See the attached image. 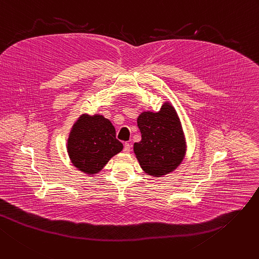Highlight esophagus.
<instances>
[{
    "label": "esophagus",
    "mask_w": 259,
    "mask_h": 259,
    "mask_svg": "<svg viewBox=\"0 0 259 259\" xmlns=\"http://www.w3.org/2000/svg\"><path fill=\"white\" fill-rule=\"evenodd\" d=\"M130 151H131V145L128 144V143H126V144L124 145V152H125V153H129Z\"/></svg>",
    "instance_id": "34e87169"
}]
</instances>
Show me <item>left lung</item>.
<instances>
[{
  "mask_svg": "<svg viewBox=\"0 0 259 259\" xmlns=\"http://www.w3.org/2000/svg\"><path fill=\"white\" fill-rule=\"evenodd\" d=\"M142 141L134 144V153L146 173L161 176L175 169L185 152L179 117L168 104L157 113L143 112L137 118Z\"/></svg>",
  "mask_w": 259,
  "mask_h": 259,
  "instance_id": "left-lung-1",
  "label": "left lung"
}]
</instances>
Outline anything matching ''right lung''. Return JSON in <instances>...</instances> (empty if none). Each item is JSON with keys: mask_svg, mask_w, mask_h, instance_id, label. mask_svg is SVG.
Masks as SVG:
<instances>
[{"mask_svg": "<svg viewBox=\"0 0 259 259\" xmlns=\"http://www.w3.org/2000/svg\"><path fill=\"white\" fill-rule=\"evenodd\" d=\"M110 120L102 115H83L74 125L67 143L72 162L80 170L96 174L122 151Z\"/></svg>", "mask_w": 259, "mask_h": 259, "instance_id": "obj_1", "label": "right lung"}]
</instances>
